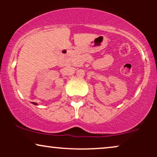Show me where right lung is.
<instances>
[{"mask_svg": "<svg viewBox=\"0 0 157 157\" xmlns=\"http://www.w3.org/2000/svg\"><path fill=\"white\" fill-rule=\"evenodd\" d=\"M33 104H35V105H37V104L36 103V102H33Z\"/></svg>", "mask_w": 157, "mask_h": 157, "instance_id": "add662e5", "label": "right lung"}]
</instances>
